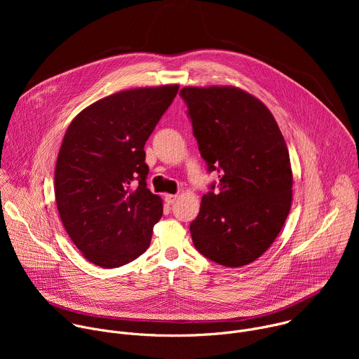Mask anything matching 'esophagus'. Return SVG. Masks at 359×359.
I'll list each match as a JSON object with an SVG mask.
<instances>
[{"label":"esophagus","instance_id":"34e87169","mask_svg":"<svg viewBox=\"0 0 359 359\" xmlns=\"http://www.w3.org/2000/svg\"><path fill=\"white\" fill-rule=\"evenodd\" d=\"M165 200H166L168 204H173L177 200V194H166Z\"/></svg>","mask_w":359,"mask_h":359}]
</instances>
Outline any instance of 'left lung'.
I'll list each match as a JSON object with an SVG mask.
<instances>
[{
	"instance_id": "left-lung-1",
	"label": "left lung",
	"mask_w": 359,
	"mask_h": 359,
	"mask_svg": "<svg viewBox=\"0 0 359 359\" xmlns=\"http://www.w3.org/2000/svg\"><path fill=\"white\" fill-rule=\"evenodd\" d=\"M201 158L220 175L190 223L194 247L224 267L247 266L281 231L292 200V172L281 130L260 99L236 86L180 90Z\"/></svg>"
}]
</instances>
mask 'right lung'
<instances>
[{
	"label": "right lung",
	"mask_w": 359,
	"mask_h": 359,
	"mask_svg": "<svg viewBox=\"0 0 359 359\" xmlns=\"http://www.w3.org/2000/svg\"><path fill=\"white\" fill-rule=\"evenodd\" d=\"M177 90L163 85L102 97L65 132L55 168L57 208L68 236L95 266H125L150 244L163 204L146 187L143 147Z\"/></svg>",
	"instance_id": "obj_1"
}]
</instances>
